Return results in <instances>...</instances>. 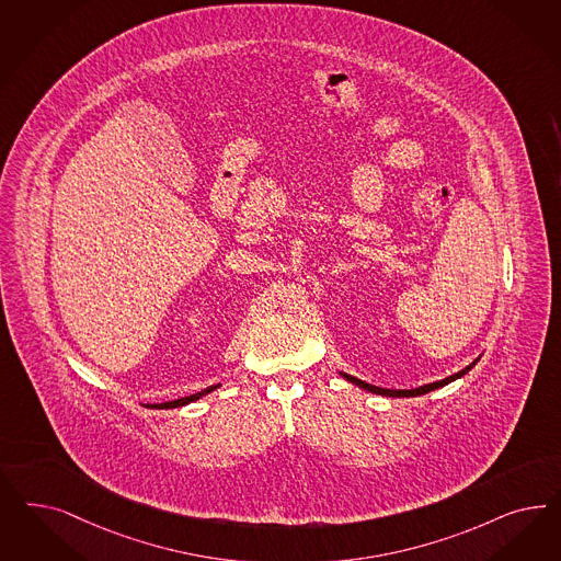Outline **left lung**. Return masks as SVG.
I'll use <instances>...</instances> for the list:
<instances>
[{"label":"left lung","mask_w":561,"mask_h":561,"mask_svg":"<svg viewBox=\"0 0 561 561\" xmlns=\"http://www.w3.org/2000/svg\"><path fill=\"white\" fill-rule=\"evenodd\" d=\"M479 359H474V362L467 365L465 369H460L458 374H454V376H448V378H444V380L434 381V383H425V386H419V388H413V390H390V388H380V386H371V383H367V381L359 380V378H353V376H348V374H343L341 371V376H343L344 380L351 381V383H355V386H359L363 390H367V392H371V394H380V397H394V398H407V397H421V394H427V392H432V390H437V388H442V386H446V383H450V381L458 380V378H462L465 374H469L470 369L477 365Z\"/></svg>","instance_id":"8db88e82"}]
</instances>
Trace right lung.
<instances>
[{
  "mask_svg": "<svg viewBox=\"0 0 561 561\" xmlns=\"http://www.w3.org/2000/svg\"><path fill=\"white\" fill-rule=\"evenodd\" d=\"M220 383H215V386H208L206 390H202V392H196V394H192V397L178 398V400H169V402H163V404H154V409H178V407H183V404H190V402H194V400H199L202 397H206L208 392H213V390H217Z\"/></svg>",
  "mask_w": 561,
  "mask_h": 561,
  "instance_id": "right-lung-1",
  "label": "right lung"
}]
</instances>
